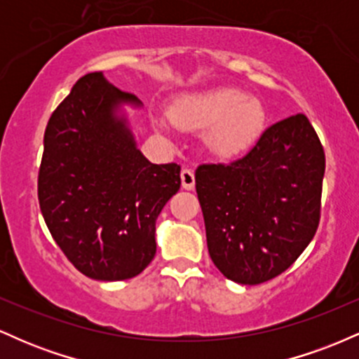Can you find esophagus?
Listing matches in <instances>:
<instances>
[{
  "instance_id": "obj_1",
  "label": "esophagus",
  "mask_w": 359,
  "mask_h": 359,
  "mask_svg": "<svg viewBox=\"0 0 359 359\" xmlns=\"http://www.w3.org/2000/svg\"><path fill=\"white\" fill-rule=\"evenodd\" d=\"M180 180H182V187L187 189V191H192L194 185H196V177H194V172L191 168H184L180 172Z\"/></svg>"
}]
</instances>
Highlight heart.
<instances>
[{"label":"heart","instance_id":"obj_1","mask_svg":"<svg viewBox=\"0 0 359 359\" xmlns=\"http://www.w3.org/2000/svg\"><path fill=\"white\" fill-rule=\"evenodd\" d=\"M175 126L205 130V143L216 155L233 156L248 150L265 130L266 109L238 88H214L184 96L170 111ZM168 128L167 121H160Z\"/></svg>","mask_w":359,"mask_h":359}]
</instances>
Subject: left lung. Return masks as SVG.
Wrapping results in <instances>:
<instances>
[{"label":"left lung","instance_id":"left-lung-1","mask_svg":"<svg viewBox=\"0 0 359 359\" xmlns=\"http://www.w3.org/2000/svg\"><path fill=\"white\" fill-rule=\"evenodd\" d=\"M324 170L306 114L273 123L241 158L197 167L209 257L226 278L258 285L300 257L319 226Z\"/></svg>","mask_w":359,"mask_h":359}]
</instances>
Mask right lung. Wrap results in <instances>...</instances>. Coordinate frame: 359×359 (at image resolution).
Here are the masks:
<instances>
[{"label": "right lung", "mask_w": 359, "mask_h": 359, "mask_svg": "<svg viewBox=\"0 0 359 359\" xmlns=\"http://www.w3.org/2000/svg\"><path fill=\"white\" fill-rule=\"evenodd\" d=\"M140 106L101 72L74 84L43 137L39 203L59 248L81 273L116 282L155 257V221L180 189V165L150 163L119 106Z\"/></svg>", "instance_id": "obj_1"}]
</instances>
